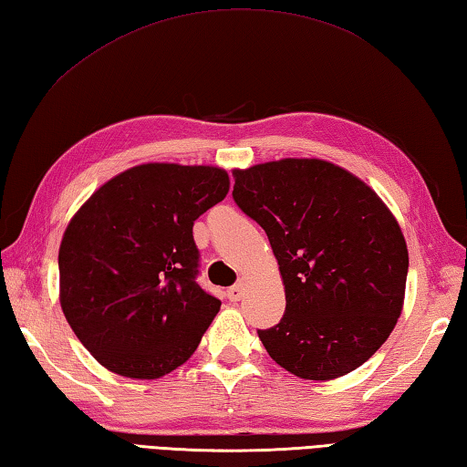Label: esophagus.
Returning <instances> with one entry per match:
<instances>
[{"instance_id": "1", "label": "esophagus", "mask_w": 467, "mask_h": 467, "mask_svg": "<svg viewBox=\"0 0 467 467\" xmlns=\"http://www.w3.org/2000/svg\"><path fill=\"white\" fill-rule=\"evenodd\" d=\"M243 294H244L243 284H234V285L228 287V292H226L228 300H231V302H239L243 298Z\"/></svg>"}]
</instances>
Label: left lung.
<instances>
[{
	"label": "left lung",
	"instance_id": "1",
	"mask_svg": "<svg viewBox=\"0 0 467 467\" xmlns=\"http://www.w3.org/2000/svg\"><path fill=\"white\" fill-rule=\"evenodd\" d=\"M233 198L265 231L284 279V318L257 330L271 359L304 379L358 369L402 312L409 249L392 212L320 159L239 169Z\"/></svg>",
	"mask_w": 467,
	"mask_h": 467
}]
</instances>
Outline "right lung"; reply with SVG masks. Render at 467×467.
Masks as SVG:
<instances>
[{"label": "right lung", "instance_id": "add662e5", "mask_svg": "<svg viewBox=\"0 0 467 467\" xmlns=\"http://www.w3.org/2000/svg\"><path fill=\"white\" fill-rule=\"evenodd\" d=\"M218 167L147 163L101 185L58 249L61 308L114 374L157 379L198 349L220 300L196 282L193 223L228 193Z\"/></svg>", "mask_w": 467, "mask_h": 467}]
</instances>
